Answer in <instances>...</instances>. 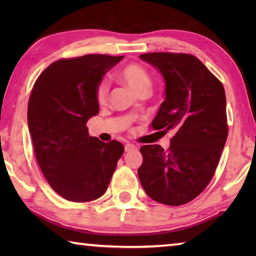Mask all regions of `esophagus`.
<instances>
[{"instance_id":"1","label":"esophagus","mask_w":256,"mask_h":256,"mask_svg":"<svg viewBox=\"0 0 256 256\" xmlns=\"http://www.w3.org/2000/svg\"><path fill=\"white\" fill-rule=\"evenodd\" d=\"M136 148H138L136 146L133 145V144H130V143L125 144V146H124L125 152H131V150H136Z\"/></svg>"}]
</instances>
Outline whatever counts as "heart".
Here are the masks:
<instances>
[{"mask_svg": "<svg viewBox=\"0 0 256 256\" xmlns=\"http://www.w3.org/2000/svg\"><path fill=\"white\" fill-rule=\"evenodd\" d=\"M120 80L138 96L148 94L152 88V79L148 72L143 67L135 64H128L122 70V72L120 74ZM108 91L106 82H102L98 88L96 100L100 104L106 101Z\"/></svg>", "mask_w": 256, "mask_h": 256, "instance_id": "b5f03b06", "label": "heart"}]
</instances>
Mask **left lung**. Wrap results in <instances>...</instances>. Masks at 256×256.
Returning a JSON list of instances; mask_svg holds the SVG:
<instances>
[{
	"label": "left lung",
	"instance_id": "obj_1",
	"mask_svg": "<svg viewBox=\"0 0 256 256\" xmlns=\"http://www.w3.org/2000/svg\"><path fill=\"white\" fill-rule=\"evenodd\" d=\"M140 58L165 82V101L152 126L175 133L167 150L156 144L140 148V182L157 202L184 204L202 192L218 166L228 138L226 92L192 55L148 52Z\"/></svg>",
	"mask_w": 256,
	"mask_h": 256
}]
</instances>
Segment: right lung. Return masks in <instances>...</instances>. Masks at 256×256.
Masks as SVG:
<instances>
[{
  "label": "right lung",
  "mask_w": 256,
  "mask_h": 256,
  "mask_svg": "<svg viewBox=\"0 0 256 256\" xmlns=\"http://www.w3.org/2000/svg\"><path fill=\"white\" fill-rule=\"evenodd\" d=\"M124 56L86 55L60 59L36 80L27 121L36 160L48 184L62 198L92 201L106 192L124 148L89 136L88 120L99 113L96 91L104 74Z\"/></svg>",
  "instance_id": "1"
}]
</instances>
